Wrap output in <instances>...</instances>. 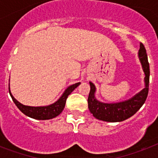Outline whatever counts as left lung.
<instances>
[{
    "label": "left lung",
    "mask_w": 158,
    "mask_h": 158,
    "mask_svg": "<svg viewBox=\"0 0 158 158\" xmlns=\"http://www.w3.org/2000/svg\"><path fill=\"white\" fill-rule=\"evenodd\" d=\"M139 56L145 74V88L130 100L118 103L108 104L100 102L94 96L96 91L94 84L89 82L90 92L88 98V104L89 110L94 117L107 122H120L131 117L143 105L148 94L150 69L146 49L143 43H140Z\"/></svg>",
    "instance_id": "left-lung-1"
}]
</instances>
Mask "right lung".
I'll use <instances>...</instances> for the list:
<instances>
[{
  "label": "right lung",
  "instance_id": "add662e5",
  "mask_svg": "<svg viewBox=\"0 0 158 158\" xmlns=\"http://www.w3.org/2000/svg\"><path fill=\"white\" fill-rule=\"evenodd\" d=\"M80 83L74 84L71 86H69L68 89L64 91V93L62 94V96L59 98L58 101H56L55 103L52 105L47 106H24L19 102L15 98H14L10 94V89H9V93L10 94L11 98L16 105V106L22 111V112L26 115L28 117L33 118L36 120H49L59 115L62 112L64 109L66 99L69 94L79 86Z\"/></svg>",
  "mask_w": 158,
  "mask_h": 158
}]
</instances>
